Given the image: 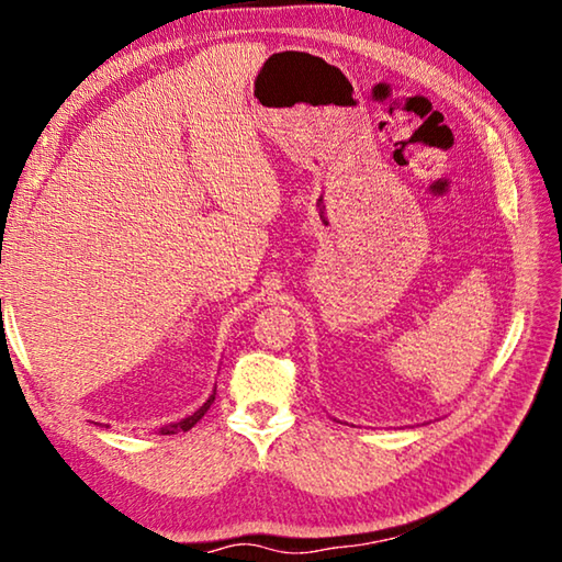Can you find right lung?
Instances as JSON below:
<instances>
[{"mask_svg":"<svg viewBox=\"0 0 562 562\" xmlns=\"http://www.w3.org/2000/svg\"><path fill=\"white\" fill-rule=\"evenodd\" d=\"M213 402H215V392H213L211 396H207V402H205L201 408H198L195 414H190V416H186V418H180V422H176V424H166L164 429H160L158 434H160V436H168V434H178V431H188V429H193V426H195L198 422H201V418L205 416V412H207V408H211V404H213Z\"/></svg>","mask_w":562,"mask_h":562,"instance_id":"add662e5","label":"right lung"}]
</instances>
